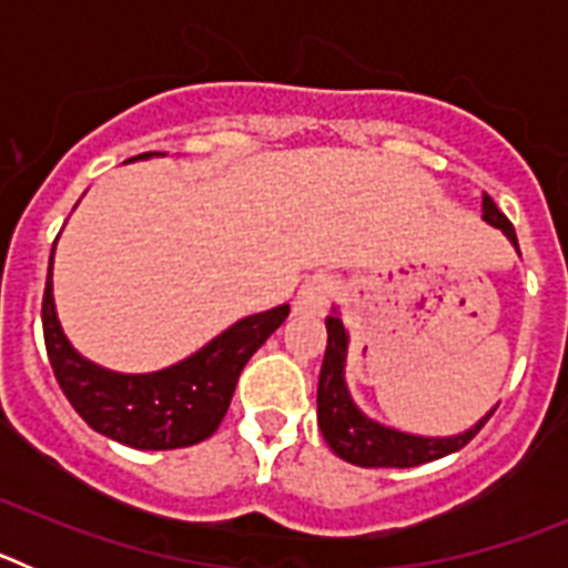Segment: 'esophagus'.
Masks as SVG:
<instances>
[{
    "mask_svg": "<svg viewBox=\"0 0 568 568\" xmlns=\"http://www.w3.org/2000/svg\"><path fill=\"white\" fill-rule=\"evenodd\" d=\"M335 293V281L327 273H315L304 281L293 301L295 315H324L329 307V298Z\"/></svg>",
    "mask_w": 568,
    "mask_h": 568,
    "instance_id": "esophagus-1",
    "label": "esophagus"
}]
</instances>
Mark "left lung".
I'll return each mask as SVG.
<instances>
[{
    "label": "left lung",
    "mask_w": 568,
    "mask_h": 568,
    "mask_svg": "<svg viewBox=\"0 0 568 568\" xmlns=\"http://www.w3.org/2000/svg\"><path fill=\"white\" fill-rule=\"evenodd\" d=\"M484 222L498 227L520 255L515 227L489 195H484ZM346 346H349V333L344 329L338 310H333V315H327V353H324L318 375V426L329 449L346 464L366 466V469H375V466L406 469V466L429 464V460L464 449L480 433V426L491 418V413L498 409V406H491L478 424L469 426L460 435H449V438H424V435H409L378 424V420L361 413L349 389H346Z\"/></svg>",
    "instance_id": "left-lung-1"
}]
</instances>
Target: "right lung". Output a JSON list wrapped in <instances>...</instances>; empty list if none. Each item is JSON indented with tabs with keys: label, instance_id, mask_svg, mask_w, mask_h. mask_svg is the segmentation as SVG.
I'll use <instances>...</instances> for the list:
<instances>
[{
	"label": "right lung",
	"instance_id": "right-lung-1",
	"mask_svg": "<svg viewBox=\"0 0 568 568\" xmlns=\"http://www.w3.org/2000/svg\"><path fill=\"white\" fill-rule=\"evenodd\" d=\"M150 155L164 153H142L128 162ZM287 315L290 304L247 315L168 369L124 375L82 358L62 333L53 304V253L42 298L44 346L64 398L90 429L133 449H182L210 438L227 415L244 364Z\"/></svg>",
	"mask_w": 568,
	"mask_h": 568
}]
</instances>
